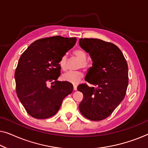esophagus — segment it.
Wrapping results in <instances>:
<instances>
[{
  "label": "esophagus",
  "instance_id": "34e87169",
  "mask_svg": "<svg viewBox=\"0 0 148 148\" xmlns=\"http://www.w3.org/2000/svg\"><path fill=\"white\" fill-rule=\"evenodd\" d=\"M77 86H73V90H75V91H76L77 90Z\"/></svg>",
  "mask_w": 148,
  "mask_h": 148
}]
</instances>
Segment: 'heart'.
Masks as SVG:
<instances>
[{"instance_id": "b5f03b06", "label": "heart", "mask_w": 148, "mask_h": 148, "mask_svg": "<svg viewBox=\"0 0 148 148\" xmlns=\"http://www.w3.org/2000/svg\"><path fill=\"white\" fill-rule=\"evenodd\" d=\"M73 54L77 58L80 60L81 62L79 64L78 68L86 69L88 66V62H86L87 54L86 52L82 49H77L73 51ZM67 56H62L60 58L59 66L60 69L63 71H66L68 68L67 65ZM83 77V73L80 71H68L62 75V79L66 82H69L73 84H77L79 83Z\"/></svg>"}]
</instances>
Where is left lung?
Wrapping results in <instances>:
<instances>
[{
    "label": "left lung",
    "mask_w": 148,
    "mask_h": 148,
    "mask_svg": "<svg viewBox=\"0 0 148 148\" xmlns=\"http://www.w3.org/2000/svg\"><path fill=\"white\" fill-rule=\"evenodd\" d=\"M79 43L92 59L85 80L94 86H78L77 90L84 95L79 108L90 120H103L112 114L126 95L128 65L123 52L114 44L94 38H81Z\"/></svg>",
    "instance_id": "8db88e82"
}]
</instances>
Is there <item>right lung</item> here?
I'll list each match as a JSON object with an SVG mask.
<instances>
[{"label": "right lung", "instance_id": "right-lung-1", "mask_svg": "<svg viewBox=\"0 0 148 148\" xmlns=\"http://www.w3.org/2000/svg\"><path fill=\"white\" fill-rule=\"evenodd\" d=\"M76 38L56 36L30 44L20 57L15 73L16 92L30 116L44 119L54 116L73 85L57 81L60 58L76 43ZM51 83L50 88L48 84Z\"/></svg>", "mask_w": 148, "mask_h": 148}]
</instances>
